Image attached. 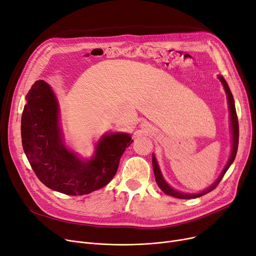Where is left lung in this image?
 <instances>
[{"mask_svg": "<svg viewBox=\"0 0 256 256\" xmlns=\"http://www.w3.org/2000/svg\"><path fill=\"white\" fill-rule=\"evenodd\" d=\"M218 79L221 80L222 84L224 85V90L227 94V99H228V104H229V110H230V122H231V130H232V151H231V155H230V158L229 160L225 166V168L223 170L222 174L220 175V177L218 178V180L214 182V184L210 186L208 190H205L204 192H200V194H184V192H177L175 190H173L171 186H168L166 182L164 181V179L162 178V175L160 173V166H158L157 164V162H156V158L154 156V154H152V164H153V170H154V175H155V180L157 182L158 186L160 188V190L168 194V196H172V197H175V198H178V199H194V198H197V197H201L203 196V194H208L210 192H212V190H214L218 184H220V181L222 180V178L224 177L225 173L227 172V170L229 168V166H231V164L234 162V158H236V152H238V116H236V106H234V96L232 94H231L230 90H229V86L227 82L225 81V79L222 77V76H218Z\"/></svg>", "mask_w": 256, "mask_h": 256, "instance_id": "left-lung-1", "label": "left lung"}]
</instances>
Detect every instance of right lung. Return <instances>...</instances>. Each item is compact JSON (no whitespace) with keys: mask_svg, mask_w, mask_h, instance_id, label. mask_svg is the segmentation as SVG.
<instances>
[{"mask_svg":"<svg viewBox=\"0 0 256 256\" xmlns=\"http://www.w3.org/2000/svg\"><path fill=\"white\" fill-rule=\"evenodd\" d=\"M26 98L22 116V142L38 178L48 188L70 196L90 194L105 186L114 177L120 156L133 142L130 136H104L94 158L82 162L62 144L58 104L48 83L36 81Z\"/></svg>","mask_w":256,"mask_h":256,"instance_id":"1","label":"right lung"}]
</instances>
